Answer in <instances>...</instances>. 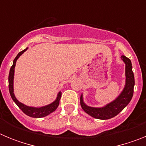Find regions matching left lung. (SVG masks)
I'll return each instance as SVG.
<instances>
[{
  "label": "left lung",
  "instance_id": "1",
  "mask_svg": "<svg viewBox=\"0 0 146 146\" xmlns=\"http://www.w3.org/2000/svg\"><path fill=\"white\" fill-rule=\"evenodd\" d=\"M121 58L126 64V83L122 92L114 101L102 108H92L85 104L82 99V95H81L80 105L82 110L93 118L101 120H107L113 118L120 112L122 111L131 101L133 96L135 86V77L132 72L131 62L130 59L124 55H122Z\"/></svg>",
  "mask_w": 146,
  "mask_h": 146
}]
</instances>
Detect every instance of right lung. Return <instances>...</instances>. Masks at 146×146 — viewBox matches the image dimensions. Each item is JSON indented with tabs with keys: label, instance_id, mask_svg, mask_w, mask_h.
<instances>
[{
	"label": "right lung",
	"instance_id": "add662e5",
	"mask_svg": "<svg viewBox=\"0 0 146 146\" xmlns=\"http://www.w3.org/2000/svg\"><path fill=\"white\" fill-rule=\"evenodd\" d=\"M27 50H28V47L19 52L15 58V60H14V61H13V65L11 66L9 71V93L11 99H13V101L16 103L17 105L19 107V108L21 110L23 113L26 114L27 115H28V116L32 117V118H42V117L47 116V115H48L49 114L54 112L55 110L57 109L59 105V102H60V97H61V92L58 93L57 98L53 102L48 104V105H46V106L42 107V108H33V107L26 106L25 104L21 103L16 99L15 94H14V87H13V86H14V75H15V65H16L17 60Z\"/></svg>",
	"mask_w": 146,
	"mask_h": 146
}]
</instances>
